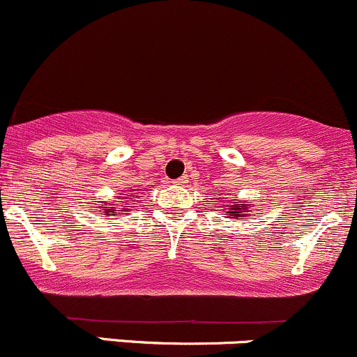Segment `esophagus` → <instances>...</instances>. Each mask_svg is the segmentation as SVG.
I'll use <instances>...</instances> for the list:
<instances>
[{"label":"esophagus","instance_id":"obj_1","mask_svg":"<svg viewBox=\"0 0 357 357\" xmlns=\"http://www.w3.org/2000/svg\"><path fill=\"white\" fill-rule=\"evenodd\" d=\"M187 182H189V180H187V175H183V177L175 180V183H177V185H185Z\"/></svg>","mask_w":357,"mask_h":357}]
</instances>
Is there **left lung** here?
Instances as JSON below:
<instances>
[{"mask_svg": "<svg viewBox=\"0 0 357 357\" xmlns=\"http://www.w3.org/2000/svg\"><path fill=\"white\" fill-rule=\"evenodd\" d=\"M218 196V194H216ZM227 208L230 209V218H238L242 220V216H248V208L245 206H238V204H225Z\"/></svg>", "mask_w": 357, "mask_h": 357, "instance_id": "1", "label": "left lung"}]
</instances>
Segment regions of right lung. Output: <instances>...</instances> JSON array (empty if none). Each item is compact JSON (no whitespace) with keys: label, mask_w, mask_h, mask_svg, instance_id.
<instances>
[{"label":"right lung","mask_w":357,"mask_h":357,"mask_svg":"<svg viewBox=\"0 0 357 357\" xmlns=\"http://www.w3.org/2000/svg\"><path fill=\"white\" fill-rule=\"evenodd\" d=\"M132 192H134V189L128 190L127 196H125V194H120V196L116 197V199H134V196H132ZM116 203H119V201H116ZM120 203H122V201H120ZM102 208L106 209L105 213H108V215H112V213L120 211V209H116V208H115V204H105V206H102ZM125 208H128V206H125Z\"/></svg>","instance_id":"1"}]
</instances>
